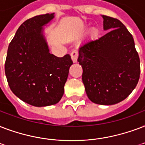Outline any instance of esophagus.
Segmentation results:
<instances>
[{
    "label": "esophagus",
    "instance_id": "34e87169",
    "mask_svg": "<svg viewBox=\"0 0 145 145\" xmlns=\"http://www.w3.org/2000/svg\"><path fill=\"white\" fill-rule=\"evenodd\" d=\"M71 58L72 62L76 63L77 62V60H78V53L76 51V50H74L71 53Z\"/></svg>",
    "mask_w": 145,
    "mask_h": 145
}]
</instances>
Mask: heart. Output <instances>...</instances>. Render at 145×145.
I'll list each match as a JSON object with an SVG mask.
<instances>
[{
    "label": "heart",
    "instance_id": "b5f03b06",
    "mask_svg": "<svg viewBox=\"0 0 145 145\" xmlns=\"http://www.w3.org/2000/svg\"><path fill=\"white\" fill-rule=\"evenodd\" d=\"M90 35L91 36H92L93 38H95L98 35V29H97V28H95V27L92 28L90 31Z\"/></svg>",
    "mask_w": 145,
    "mask_h": 145
}]
</instances>
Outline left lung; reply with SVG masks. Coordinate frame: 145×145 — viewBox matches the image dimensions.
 Here are the masks:
<instances>
[{
	"mask_svg": "<svg viewBox=\"0 0 145 145\" xmlns=\"http://www.w3.org/2000/svg\"><path fill=\"white\" fill-rule=\"evenodd\" d=\"M104 31L98 39L78 49V62L83 69L82 82L91 101L113 105L132 92L140 77V60L133 37L117 19L101 16Z\"/></svg>",
	"mask_w": 145,
	"mask_h": 145,
	"instance_id": "8db88e82",
	"label": "left lung"
}]
</instances>
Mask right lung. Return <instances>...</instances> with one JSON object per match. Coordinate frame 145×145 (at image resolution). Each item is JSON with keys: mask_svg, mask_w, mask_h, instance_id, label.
<instances>
[{"mask_svg": "<svg viewBox=\"0 0 145 145\" xmlns=\"http://www.w3.org/2000/svg\"><path fill=\"white\" fill-rule=\"evenodd\" d=\"M54 13L27 20L9 44L5 74L14 95L35 106L57 104L64 93V85L72 64L71 57H57L50 54L44 27Z\"/></svg>", "mask_w": 145, "mask_h": 145, "instance_id": "add662e5", "label": "right lung"}]
</instances>
